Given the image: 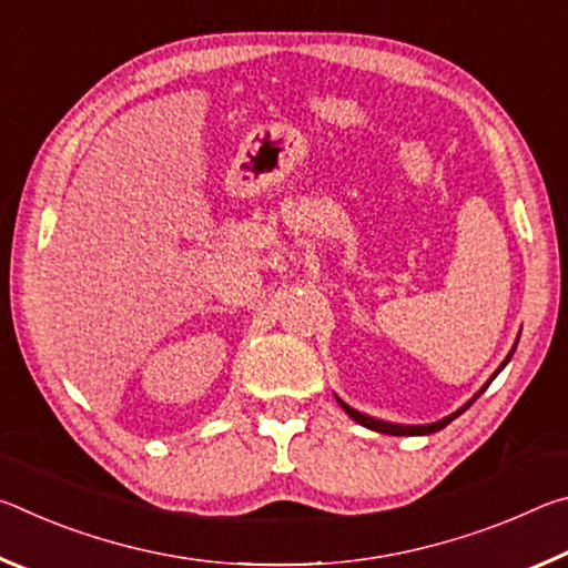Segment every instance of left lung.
Returning <instances> with one entry per match:
<instances>
[{
	"mask_svg": "<svg viewBox=\"0 0 568 568\" xmlns=\"http://www.w3.org/2000/svg\"><path fill=\"white\" fill-rule=\"evenodd\" d=\"M518 343V341H516ZM516 343H514V348L508 351V355L504 358V363L498 365V368L494 371V376L488 378L484 386H480L474 396H470L464 406H460L458 410H454V413H448L446 418H440V420H434V423H418V426H408V423H390V420H381V418H373V416H368V413H361V410H355L353 406H348V403H345L343 398H338L335 396V400L341 403V408L348 413V416L355 420V423H361V426H365V428H371V430H378V434H386V436H428V434H436V430H440V428H446L450 420L454 418H458L460 413H464L466 408H470V403H474L480 393H484L488 386H491V381L498 376V373H501L506 365H508V361H511V355H514V351H516Z\"/></svg>",
	"mask_w": 568,
	"mask_h": 568,
	"instance_id": "left-lung-1",
	"label": "left lung"
}]
</instances>
